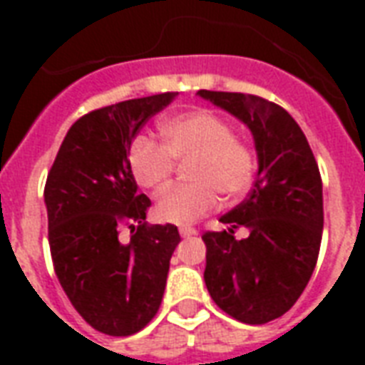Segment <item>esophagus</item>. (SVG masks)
Returning a JSON list of instances; mask_svg holds the SVG:
<instances>
[{"label":"esophagus","mask_w":365,"mask_h":365,"mask_svg":"<svg viewBox=\"0 0 365 365\" xmlns=\"http://www.w3.org/2000/svg\"><path fill=\"white\" fill-rule=\"evenodd\" d=\"M180 235H182L183 238H190V237H195V235H197V230L193 229V227H182V229H180Z\"/></svg>","instance_id":"34e87169"}]
</instances>
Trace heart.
Here are the masks:
<instances>
[{
  "instance_id": "1",
  "label": "heart",
  "mask_w": 365,
  "mask_h": 365,
  "mask_svg": "<svg viewBox=\"0 0 365 365\" xmlns=\"http://www.w3.org/2000/svg\"><path fill=\"white\" fill-rule=\"evenodd\" d=\"M162 144L136 136L128 146V172L143 190L160 193L174 174V162L185 164L190 185L164 193L156 203V219L170 225H191L213 211L221 193L235 201L250 190L256 154L235 136L229 123L205 109L180 113L160 125Z\"/></svg>"
}]
</instances>
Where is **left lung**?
Listing matches in <instances>:
<instances>
[{"label": "left lung", "mask_w": 365, "mask_h": 365, "mask_svg": "<svg viewBox=\"0 0 365 365\" xmlns=\"http://www.w3.org/2000/svg\"><path fill=\"white\" fill-rule=\"evenodd\" d=\"M252 133L258 174L248 197L222 215L229 229L205 232V285L222 309L246 324L287 313L313 275L322 238V182L295 119L262 97L199 90ZM245 226L249 237L234 238Z\"/></svg>", "instance_id": "8db88e82"}]
</instances>
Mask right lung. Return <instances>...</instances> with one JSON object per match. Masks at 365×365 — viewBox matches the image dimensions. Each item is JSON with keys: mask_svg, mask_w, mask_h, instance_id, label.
<instances>
[{"mask_svg": "<svg viewBox=\"0 0 365 365\" xmlns=\"http://www.w3.org/2000/svg\"><path fill=\"white\" fill-rule=\"evenodd\" d=\"M175 96L128 99L83 115L46 178L54 272L83 321L109 336L135 334L154 319L180 245L174 225H146L150 199L136 191L127 164L136 133ZM123 222L133 232L128 243L118 238Z\"/></svg>", "mask_w": 365, "mask_h": 365, "instance_id": "obj_1", "label": "right lung"}]
</instances>
